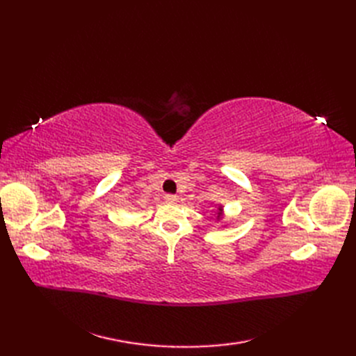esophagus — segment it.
<instances>
[{"label": "esophagus", "mask_w": 356, "mask_h": 356, "mask_svg": "<svg viewBox=\"0 0 356 356\" xmlns=\"http://www.w3.org/2000/svg\"><path fill=\"white\" fill-rule=\"evenodd\" d=\"M177 200H178V196H175V195H166L165 196L166 203H175Z\"/></svg>", "instance_id": "obj_1"}]
</instances>
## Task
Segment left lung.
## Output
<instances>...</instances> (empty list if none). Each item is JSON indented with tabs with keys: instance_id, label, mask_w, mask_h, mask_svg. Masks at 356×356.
<instances>
[{
	"instance_id": "obj_1",
	"label": "left lung",
	"mask_w": 356,
	"mask_h": 356,
	"mask_svg": "<svg viewBox=\"0 0 356 356\" xmlns=\"http://www.w3.org/2000/svg\"><path fill=\"white\" fill-rule=\"evenodd\" d=\"M218 209H220V211H221V208H218ZM218 217H220V215H218Z\"/></svg>"
}]
</instances>
